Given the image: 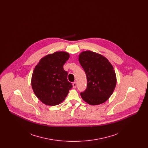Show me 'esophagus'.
<instances>
[{
  "mask_svg": "<svg viewBox=\"0 0 148 148\" xmlns=\"http://www.w3.org/2000/svg\"><path fill=\"white\" fill-rule=\"evenodd\" d=\"M73 86L74 88H75L77 87V83L75 82H74L73 83Z\"/></svg>",
  "mask_w": 148,
  "mask_h": 148,
  "instance_id": "obj_1",
  "label": "esophagus"
}]
</instances>
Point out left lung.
I'll use <instances>...</instances> for the list:
<instances>
[{
    "label": "left lung",
    "mask_w": 148,
    "mask_h": 148,
    "mask_svg": "<svg viewBox=\"0 0 148 148\" xmlns=\"http://www.w3.org/2000/svg\"><path fill=\"white\" fill-rule=\"evenodd\" d=\"M79 62L87 78V87L80 93L88 104L95 106L104 103L110 97L116 84L113 65L105 56L86 50L79 55Z\"/></svg>",
    "instance_id": "8db88e82"
}]
</instances>
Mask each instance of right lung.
<instances>
[{
  "label": "right lung",
  "instance_id": "obj_1",
  "mask_svg": "<svg viewBox=\"0 0 148 148\" xmlns=\"http://www.w3.org/2000/svg\"><path fill=\"white\" fill-rule=\"evenodd\" d=\"M69 57L67 52L56 51L44 56L35 66L32 87L36 97L44 104H60L72 88V84L67 79L68 72L63 68Z\"/></svg>",
  "mask_w": 148,
  "mask_h": 148
}]
</instances>
